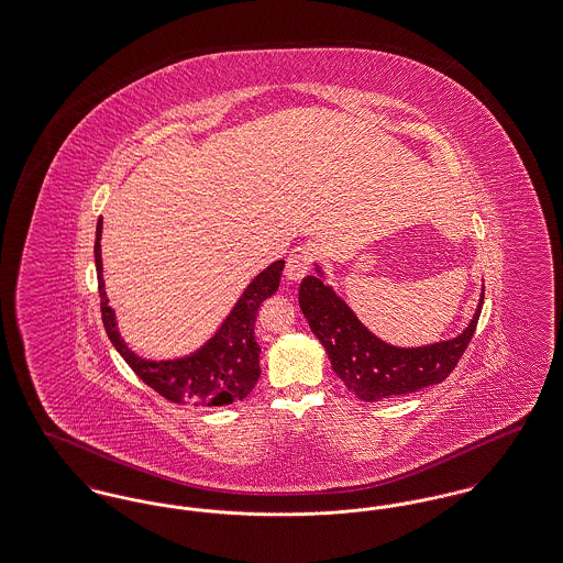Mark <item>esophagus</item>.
<instances>
[{"label":"esophagus","mask_w":563,"mask_h":563,"mask_svg":"<svg viewBox=\"0 0 563 563\" xmlns=\"http://www.w3.org/2000/svg\"><path fill=\"white\" fill-rule=\"evenodd\" d=\"M314 260H317V251H314L310 244L296 246V249L291 251V255L287 257V269H285L287 278H289V280L303 278V276L310 272Z\"/></svg>","instance_id":"34e87169"}]
</instances>
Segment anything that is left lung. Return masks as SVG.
Here are the masks:
<instances>
[{"label":"left lung","instance_id":"obj_1","mask_svg":"<svg viewBox=\"0 0 563 563\" xmlns=\"http://www.w3.org/2000/svg\"><path fill=\"white\" fill-rule=\"evenodd\" d=\"M485 289L470 325L453 340L397 349L365 330L353 310L317 276L299 285V308L328 351L335 376L364 401L415 394L442 383L460 364L483 310Z\"/></svg>","mask_w":563,"mask_h":563}]
</instances>
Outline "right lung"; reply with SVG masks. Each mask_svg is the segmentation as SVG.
I'll list each match as a JSON object with an SVG mask.
<instances>
[{"label": "right lung", "instance_id": "1", "mask_svg": "<svg viewBox=\"0 0 563 563\" xmlns=\"http://www.w3.org/2000/svg\"><path fill=\"white\" fill-rule=\"evenodd\" d=\"M101 221L96 232V267H98V289L103 330L114 349L130 364L133 372L151 389L174 404H191L198 408L228 406L242 401L257 385L262 374L260 367V344L255 340V321L260 306L276 294L280 283V272L285 262H274L246 287L242 298L233 306L232 314L225 319L221 330L214 333L208 344L198 353L174 362H146L128 349L117 331L114 312L108 306L103 276H101Z\"/></svg>", "mask_w": 563, "mask_h": 563}]
</instances>
